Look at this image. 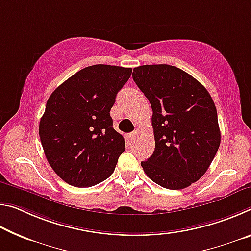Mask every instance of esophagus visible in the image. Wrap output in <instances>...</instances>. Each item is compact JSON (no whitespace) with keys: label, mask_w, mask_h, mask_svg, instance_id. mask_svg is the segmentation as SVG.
I'll return each instance as SVG.
<instances>
[{"label":"esophagus","mask_w":251,"mask_h":251,"mask_svg":"<svg viewBox=\"0 0 251 251\" xmlns=\"http://www.w3.org/2000/svg\"><path fill=\"white\" fill-rule=\"evenodd\" d=\"M135 136H136V131H133V133H130V134L127 135L126 138L128 139V141H133V139L135 138Z\"/></svg>","instance_id":"esophagus-1"}]
</instances>
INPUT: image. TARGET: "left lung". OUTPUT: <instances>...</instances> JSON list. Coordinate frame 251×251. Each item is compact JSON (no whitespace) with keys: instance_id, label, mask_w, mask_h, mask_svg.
Returning a JSON list of instances; mask_svg holds the SVG:
<instances>
[{"instance_id":"left-lung-1","label":"left lung","mask_w":251,"mask_h":251,"mask_svg":"<svg viewBox=\"0 0 251 251\" xmlns=\"http://www.w3.org/2000/svg\"><path fill=\"white\" fill-rule=\"evenodd\" d=\"M133 79L152 109L155 151L141 165L167 189H182L207 172L220 145L217 109L205 86L167 64L135 67Z\"/></svg>"}]
</instances>
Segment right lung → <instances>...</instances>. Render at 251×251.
Returning <instances> with one entry per match:
<instances>
[{"label":"right lung","instance_id":"add662e5","mask_svg":"<svg viewBox=\"0 0 251 251\" xmlns=\"http://www.w3.org/2000/svg\"><path fill=\"white\" fill-rule=\"evenodd\" d=\"M130 67L97 64L59 85L46 103L39 134L53 171L69 185L92 187L112 175L125 151L110 108Z\"/></svg>","mask_w":251,"mask_h":251}]
</instances>
